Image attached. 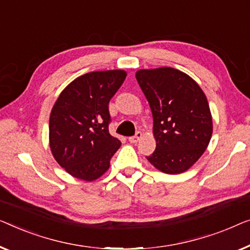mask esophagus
<instances>
[{
    "label": "esophagus",
    "mask_w": 250,
    "mask_h": 250,
    "mask_svg": "<svg viewBox=\"0 0 250 250\" xmlns=\"http://www.w3.org/2000/svg\"><path fill=\"white\" fill-rule=\"evenodd\" d=\"M142 137H143V133L140 132V131H138L135 136L129 137V142L131 143V144H136V143H138L140 139H142Z\"/></svg>",
    "instance_id": "1"
}]
</instances>
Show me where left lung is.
I'll list each match as a JSON object with an SVG mask.
<instances>
[{
  "mask_svg": "<svg viewBox=\"0 0 250 250\" xmlns=\"http://www.w3.org/2000/svg\"><path fill=\"white\" fill-rule=\"evenodd\" d=\"M136 79L154 121L156 148L146 159L164 173H184L203 155L212 137L206 95L190 76L170 66L138 70Z\"/></svg>",
  "mask_w": 250,
  "mask_h": 250,
  "instance_id": "left-lung-1",
  "label": "left lung"
}]
</instances>
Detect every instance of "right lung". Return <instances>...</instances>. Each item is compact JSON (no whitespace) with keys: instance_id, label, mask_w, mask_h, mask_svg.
<instances>
[{"instance_id":"obj_1","label":"right lung","mask_w":250,"mask_h":250,"mask_svg":"<svg viewBox=\"0 0 250 250\" xmlns=\"http://www.w3.org/2000/svg\"><path fill=\"white\" fill-rule=\"evenodd\" d=\"M126 77L125 70L78 77L59 95L50 115V148L70 175L90 182L110 167L121 142L108 132V103Z\"/></svg>"}]
</instances>
